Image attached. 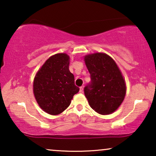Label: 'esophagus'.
I'll list each match as a JSON object with an SVG mask.
<instances>
[{"label":"esophagus","mask_w":156,"mask_h":156,"mask_svg":"<svg viewBox=\"0 0 156 156\" xmlns=\"http://www.w3.org/2000/svg\"><path fill=\"white\" fill-rule=\"evenodd\" d=\"M83 90H84V87H83V86L80 87V92H83Z\"/></svg>","instance_id":"1"}]
</instances>
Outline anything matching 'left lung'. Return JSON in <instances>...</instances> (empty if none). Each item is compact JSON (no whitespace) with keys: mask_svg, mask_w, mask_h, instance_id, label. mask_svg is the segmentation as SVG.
<instances>
[{"mask_svg":"<svg viewBox=\"0 0 156 156\" xmlns=\"http://www.w3.org/2000/svg\"><path fill=\"white\" fill-rule=\"evenodd\" d=\"M84 60L91 75L84 87L91 108L101 115L114 112L124 99L126 86L121 70L109 55L96 52L85 55Z\"/></svg>","mask_w":156,"mask_h":156,"instance_id":"left-lung-1","label":"left lung"}]
</instances>
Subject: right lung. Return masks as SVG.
Returning <instances> with one entry per match:
<instances>
[{"label": "right lung", "instance_id": "right-lung-1", "mask_svg": "<svg viewBox=\"0 0 156 156\" xmlns=\"http://www.w3.org/2000/svg\"><path fill=\"white\" fill-rule=\"evenodd\" d=\"M69 56L57 53L47 59L35 74L33 93L38 105L50 115H58L71 104L80 88L69 69Z\"/></svg>", "mask_w": 156, "mask_h": 156}]
</instances>
